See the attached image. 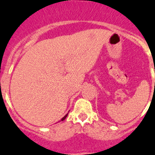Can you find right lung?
Segmentation results:
<instances>
[{
  "label": "right lung",
  "instance_id": "obj_1",
  "mask_svg": "<svg viewBox=\"0 0 155 155\" xmlns=\"http://www.w3.org/2000/svg\"><path fill=\"white\" fill-rule=\"evenodd\" d=\"M67 116H68V114L66 115V116H64V117H63V118H62V120H62V121H63V120H65V119H66V117H67Z\"/></svg>",
  "mask_w": 155,
  "mask_h": 155
}]
</instances>
